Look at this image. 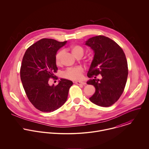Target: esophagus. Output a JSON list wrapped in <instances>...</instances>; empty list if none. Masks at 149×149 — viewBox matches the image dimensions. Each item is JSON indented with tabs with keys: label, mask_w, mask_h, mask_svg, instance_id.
<instances>
[{
	"label": "esophagus",
	"mask_w": 149,
	"mask_h": 149,
	"mask_svg": "<svg viewBox=\"0 0 149 149\" xmlns=\"http://www.w3.org/2000/svg\"><path fill=\"white\" fill-rule=\"evenodd\" d=\"M75 84H77V85H85L86 83L83 81H75Z\"/></svg>",
	"instance_id": "esophagus-1"
}]
</instances>
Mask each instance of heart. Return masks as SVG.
Returning a JSON list of instances; mask_svg holds the SVG:
<instances>
[{
	"mask_svg": "<svg viewBox=\"0 0 149 149\" xmlns=\"http://www.w3.org/2000/svg\"><path fill=\"white\" fill-rule=\"evenodd\" d=\"M70 49L74 56L76 57L79 56H82L84 54V48L79 45H74L70 46ZM63 51H59L55 56V62L57 65H60L61 64L62 57L63 55ZM84 72V69L81 66H76L74 68H71L66 69L64 71L63 76V77L69 79V80H78L80 79L82 74Z\"/></svg>",
	"mask_w": 149,
	"mask_h": 149,
	"instance_id": "1",
	"label": "heart"
}]
</instances>
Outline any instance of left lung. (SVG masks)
<instances>
[{
	"mask_svg": "<svg viewBox=\"0 0 149 149\" xmlns=\"http://www.w3.org/2000/svg\"><path fill=\"white\" fill-rule=\"evenodd\" d=\"M85 44L95 53L88 77L102 76L101 80L93 79L87 81L96 89L89 100L99 106H111L120 98L127 82L128 72L125 54L118 43L103 36L92 37Z\"/></svg>",
	"mask_w": 149,
	"mask_h": 149,
	"instance_id": "8db88e82",
	"label": "left lung"
}]
</instances>
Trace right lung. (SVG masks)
<instances>
[{"instance_id":"right-lung-1","label":"right lung","mask_w":149,"mask_h":149,"mask_svg":"<svg viewBox=\"0 0 149 149\" xmlns=\"http://www.w3.org/2000/svg\"><path fill=\"white\" fill-rule=\"evenodd\" d=\"M66 42L43 38L31 45L23 56L20 70L22 85L29 101L42 112H53L62 106L73 84L64 79L56 86L48 83L50 79L56 77L55 56Z\"/></svg>"}]
</instances>
